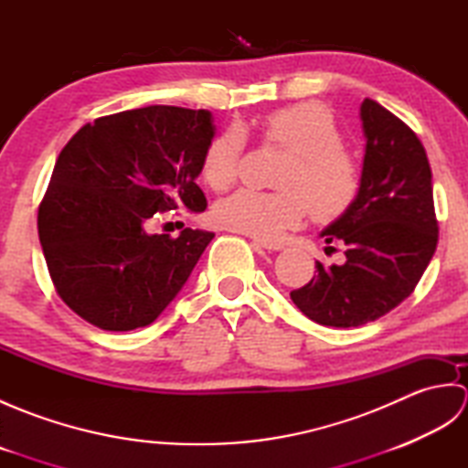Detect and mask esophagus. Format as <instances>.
Instances as JSON below:
<instances>
[{
    "label": "esophagus",
    "instance_id": "34e87169",
    "mask_svg": "<svg viewBox=\"0 0 468 468\" xmlns=\"http://www.w3.org/2000/svg\"><path fill=\"white\" fill-rule=\"evenodd\" d=\"M255 243L263 247L265 251H282L283 245L282 243H273V241H263V239H255Z\"/></svg>",
    "mask_w": 468,
    "mask_h": 468
}]
</instances>
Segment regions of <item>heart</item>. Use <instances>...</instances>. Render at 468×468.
Segmentation results:
<instances>
[{"label":"heart","mask_w":468,"mask_h":468,"mask_svg":"<svg viewBox=\"0 0 468 468\" xmlns=\"http://www.w3.org/2000/svg\"><path fill=\"white\" fill-rule=\"evenodd\" d=\"M267 143L290 151L280 173V191L241 188L221 198L213 208L218 227L277 241L300 227L307 213L317 221H334L354 205L360 193V168L342 148V133L334 114L320 102L280 108L263 118ZM245 148L239 128H227L213 138L203 156V176L217 191L233 183Z\"/></svg>","instance_id":"heart-1"}]
</instances>
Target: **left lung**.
<instances>
[{"label": "left lung", "instance_id": "8db88e82", "mask_svg": "<svg viewBox=\"0 0 468 468\" xmlns=\"http://www.w3.org/2000/svg\"><path fill=\"white\" fill-rule=\"evenodd\" d=\"M360 193L320 233L327 247L346 245V261H315L314 280L290 293L303 315L332 327L364 325L402 303L439 241L432 173L419 136L370 98L360 106Z\"/></svg>", "mask_w": 468, "mask_h": 468}]
</instances>
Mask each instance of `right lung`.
Masks as SVG:
<instances>
[{
	"label": "right lung",
	"mask_w": 468,
	"mask_h": 468,
	"mask_svg": "<svg viewBox=\"0 0 468 468\" xmlns=\"http://www.w3.org/2000/svg\"><path fill=\"white\" fill-rule=\"evenodd\" d=\"M213 114L146 106L96 118L59 153L37 213L49 275L64 303L96 327L131 332L171 303L215 233H148L154 213H201L195 183Z\"/></svg>",
	"instance_id": "1"
}]
</instances>
